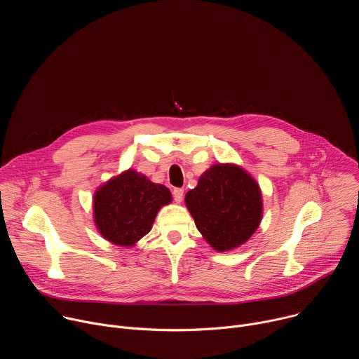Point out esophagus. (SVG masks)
Instances as JSON below:
<instances>
[{"label": "esophagus", "instance_id": "esophagus-1", "mask_svg": "<svg viewBox=\"0 0 359 359\" xmlns=\"http://www.w3.org/2000/svg\"><path fill=\"white\" fill-rule=\"evenodd\" d=\"M183 189H173V197H175V201L176 203H182V200H183Z\"/></svg>", "mask_w": 359, "mask_h": 359}]
</instances>
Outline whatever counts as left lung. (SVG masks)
<instances>
[{
    "instance_id": "left-lung-1",
    "label": "left lung",
    "mask_w": 359,
    "mask_h": 359,
    "mask_svg": "<svg viewBox=\"0 0 359 359\" xmlns=\"http://www.w3.org/2000/svg\"><path fill=\"white\" fill-rule=\"evenodd\" d=\"M186 208L203 238L219 252L243 245L263 219L259 182L236 163H216L186 193Z\"/></svg>"
}]
</instances>
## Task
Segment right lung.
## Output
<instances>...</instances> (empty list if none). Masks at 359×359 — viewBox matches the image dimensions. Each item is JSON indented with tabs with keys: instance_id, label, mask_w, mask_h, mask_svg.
Segmentation results:
<instances>
[{
	"instance_id": "1",
	"label": "right lung",
	"mask_w": 359,
	"mask_h": 359,
	"mask_svg": "<svg viewBox=\"0 0 359 359\" xmlns=\"http://www.w3.org/2000/svg\"><path fill=\"white\" fill-rule=\"evenodd\" d=\"M172 203L170 190L128 169L102 183L93 193L97 233L119 247H133L153 226L159 210Z\"/></svg>"
}]
</instances>
